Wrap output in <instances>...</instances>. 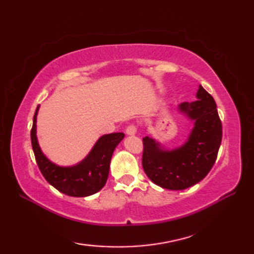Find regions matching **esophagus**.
Returning a JSON list of instances; mask_svg holds the SVG:
<instances>
[{"label": "esophagus", "mask_w": 254, "mask_h": 254, "mask_svg": "<svg viewBox=\"0 0 254 254\" xmlns=\"http://www.w3.org/2000/svg\"><path fill=\"white\" fill-rule=\"evenodd\" d=\"M126 133H127V135H135V134H136V127L134 126V124H131V126H128L126 128Z\"/></svg>", "instance_id": "esophagus-1"}]
</instances>
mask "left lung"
Wrapping results in <instances>:
<instances>
[{"mask_svg": "<svg viewBox=\"0 0 254 254\" xmlns=\"http://www.w3.org/2000/svg\"><path fill=\"white\" fill-rule=\"evenodd\" d=\"M195 97V101L178 107V113L193 123L180 146L167 148L152 136L143 138L145 174L155 185L168 190H185L196 185L217 158L223 130L216 102L201 85Z\"/></svg>", "mask_w": 254, "mask_h": 254, "instance_id": "left-lung-1", "label": "left lung"}]
</instances>
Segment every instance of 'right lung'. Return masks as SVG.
Listing matches in <instances>:
<instances>
[{
  "mask_svg": "<svg viewBox=\"0 0 254 254\" xmlns=\"http://www.w3.org/2000/svg\"><path fill=\"white\" fill-rule=\"evenodd\" d=\"M37 107L31 128V145L37 165L45 179L57 190L68 196L84 197L100 191L109 175L112 154L124 138V133H110L100 136L90 152L79 163L60 166L53 163L42 152L37 137Z\"/></svg>",
  "mask_w": 254,
  "mask_h": 254,
  "instance_id": "add662e5",
  "label": "right lung"
}]
</instances>
